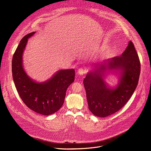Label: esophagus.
Here are the masks:
<instances>
[{
	"mask_svg": "<svg viewBox=\"0 0 151 151\" xmlns=\"http://www.w3.org/2000/svg\"><path fill=\"white\" fill-rule=\"evenodd\" d=\"M78 74H79V75H83L86 73V71H85V70L84 69H83V68H80V69H78Z\"/></svg>",
	"mask_w": 151,
	"mask_h": 151,
	"instance_id": "1",
	"label": "esophagus"
}]
</instances>
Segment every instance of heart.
<instances>
[{
  "label": "heart",
  "instance_id": "obj_1",
  "mask_svg": "<svg viewBox=\"0 0 151 151\" xmlns=\"http://www.w3.org/2000/svg\"><path fill=\"white\" fill-rule=\"evenodd\" d=\"M109 52H110V50L109 48H106L103 50L101 53L103 55H107L109 54Z\"/></svg>",
  "mask_w": 151,
  "mask_h": 151
}]
</instances>
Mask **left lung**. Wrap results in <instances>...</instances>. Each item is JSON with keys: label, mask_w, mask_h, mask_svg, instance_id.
<instances>
[{"label": "left lung", "mask_w": 151, "mask_h": 151, "mask_svg": "<svg viewBox=\"0 0 151 151\" xmlns=\"http://www.w3.org/2000/svg\"><path fill=\"white\" fill-rule=\"evenodd\" d=\"M83 79L90 111L99 117H106L116 112L127 103L136 90L139 79L140 63L134 44L130 41L121 56L95 65ZM106 70L121 71L119 83L110 89L104 81Z\"/></svg>", "instance_id": "8db88e82"}]
</instances>
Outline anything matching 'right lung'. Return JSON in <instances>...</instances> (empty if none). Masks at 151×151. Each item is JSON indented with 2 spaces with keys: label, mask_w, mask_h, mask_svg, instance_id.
I'll use <instances>...</instances> for the list:
<instances>
[{
  "label": "right lung",
  "mask_w": 151,
  "mask_h": 151,
  "mask_svg": "<svg viewBox=\"0 0 151 151\" xmlns=\"http://www.w3.org/2000/svg\"><path fill=\"white\" fill-rule=\"evenodd\" d=\"M35 33L26 35L17 48L12 61V77L19 97L29 108L38 114L49 115L63 106L66 90L75 80V73L74 69L61 70L42 83L31 79L23 67V53L28 38Z\"/></svg>",
  "instance_id": "add662e5"
}]
</instances>
